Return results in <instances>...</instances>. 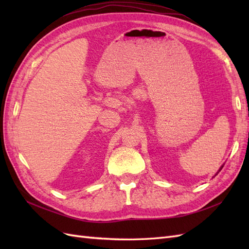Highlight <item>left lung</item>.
Instances as JSON below:
<instances>
[{
  "mask_svg": "<svg viewBox=\"0 0 249 249\" xmlns=\"http://www.w3.org/2000/svg\"><path fill=\"white\" fill-rule=\"evenodd\" d=\"M223 167H224V166H221V168H220V169H219V171H220V170H221V169H223ZM219 171H218V172H219ZM218 172H217V173H218Z\"/></svg>",
  "mask_w": 249,
  "mask_h": 249,
  "instance_id": "obj_1",
  "label": "left lung"
}]
</instances>
